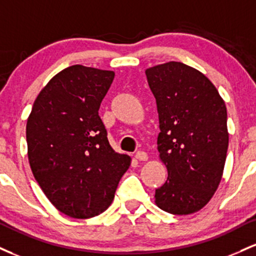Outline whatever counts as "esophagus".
<instances>
[{"instance_id":"obj_1","label":"esophagus","mask_w":256,"mask_h":256,"mask_svg":"<svg viewBox=\"0 0 256 256\" xmlns=\"http://www.w3.org/2000/svg\"><path fill=\"white\" fill-rule=\"evenodd\" d=\"M136 158L139 160H148V154H146V152L138 151L136 154Z\"/></svg>"}]
</instances>
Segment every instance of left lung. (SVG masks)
<instances>
[{"label":"left lung","instance_id":"1","mask_svg":"<svg viewBox=\"0 0 256 256\" xmlns=\"http://www.w3.org/2000/svg\"><path fill=\"white\" fill-rule=\"evenodd\" d=\"M145 74L158 111L157 148L168 169L156 204L175 215L196 213L222 176L228 148L225 102L204 74L182 62L154 66Z\"/></svg>","mask_w":256,"mask_h":256}]
</instances>
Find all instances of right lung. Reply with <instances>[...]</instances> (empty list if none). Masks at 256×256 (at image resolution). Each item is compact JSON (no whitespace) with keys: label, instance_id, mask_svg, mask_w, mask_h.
Returning a JSON list of instances; mask_svg holds the SVG:
<instances>
[{"label":"right lung","instance_id":"1","mask_svg":"<svg viewBox=\"0 0 256 256\" xmlns=\"http://www.w3.org/2000/svg\"><path fill=\"white\" fill-rule=\"evenodd\" d=\"M114 77V71L68 66L40 92L28 118L34 176L52 204L74 219L106 210L130 164L111 148L98 112Z\"/></svg>","mask_w":256,"mask_h":256}]
</instances>
